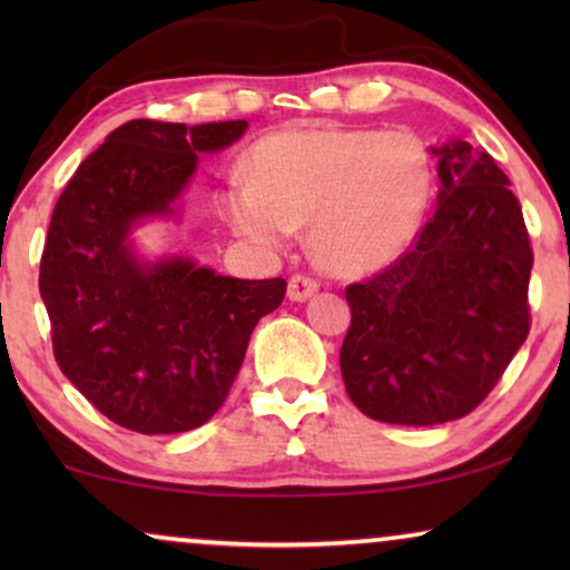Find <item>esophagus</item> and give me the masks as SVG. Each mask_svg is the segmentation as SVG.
<instances>
[{"label":"esophagus","mask_w":570,"mask_h":570,"mask_svg":"<svg viewBox=\"0 0 570 570\" xmlns=\"http://www.w3.org/2000/svg\"><path fill=\"white\" fill-rule=\"evenodd\" d=\"M316 291H318V283L314 277H306V275H293L291 283H287V298L295 303L308 301Z\"/></svg>","instance_id":"34e87169"}]
</instances>
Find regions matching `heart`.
Listing matches in <instances>:
<instances>
[{
	"label": "heart",
	"mask_w": 570,
	"mask_h": 570,
	"mask_svg": "<svg viewBox=\"0 0 570 570\" xmlns=\"http://www.w3.org/2000/svg\"><path fill=\"white\" fill-rule=\"evenodd\" d=\"M246 174L223 194L230 228L256 248L279 252L311 223L316 259L340 275L396 259L433 189L431 155L410 131L283 129L252 147Z\"/></svg>",
	"instance_id": "heart-1"
}]
</instances>
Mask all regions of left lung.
<instances>
[{
  "mask_svg": "<svg viewBox=\"0 0 570 570\" xmlns=\"http://www.w3.org/2000/svg\"><path fill=\"white\" fill-rule=\"evenodd\" d=\"M431 153L433 217L410 252L345 291V389L357 410L392 425L470 415L529 334L534 256L509 176L464 139Z\"/></svg>",
  "mask_w": 570,
  "mask_h": 570,
  "instance_id": "1",
  "label": "left lung"
}]
</instances>
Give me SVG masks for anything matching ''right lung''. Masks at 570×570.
<instances>
[{"label":"right lung","instance_id":"add662e5","mask_svg":"<svg viewBox=\"0 0 570 570\" xmlns=\"http://www.w3.org/2000/svg\"><path fill=\"white\" fill-rule=\"evenodd\" d=\"M248 121L121 124L80 163L53 207L41 298L53 355L116 425L158 435L205 425L228 396L262 316L287 283L238 279L191 256L137 254L131 233L176 217L202 153L238 142Z\"/></svg>","mask_w":570,"mask_h":570}]
</instances>
